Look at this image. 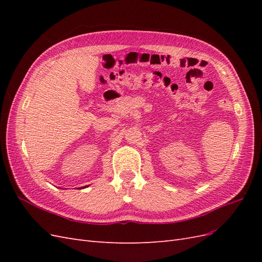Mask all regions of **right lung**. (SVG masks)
I'll use <instances>...</instances> for the list:
<instances>
[{
    "mask_svg": "<svg viewBox=\"0 0 262 262\" xmlns=\"http://www.w3.org/2000/svg\"><path fill=\"white\" fill-rule=\"evenodd\" d=\"M86 187H89V186H85V187H80L78 189H83V188H86Z\"/></svg>",
    "mask_w": 262,
    "mask_h": 262,
    "instance_id": "obj_1",
    "label": "right lung"
}]
</instances>
